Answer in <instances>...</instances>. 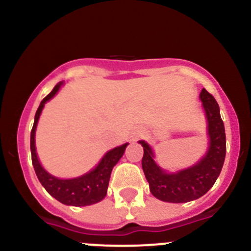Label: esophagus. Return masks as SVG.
<instances>
[{
  "label": "esophagus",
  "instance_id": "34e87169",
  "mask_svg": "<svg viewBox=\"0 0 251 251\" xmlns=\"http://www.w3.org/2000/svg\"><path fill=\"white\" fill-rule=\"evenodd\" d=\"M142 135H143V130H142V128H136L132 132V135H131V137H132V141H136L137 138H140Z\"/></svg>",
  "mask_w": 251,
  "mask_h": 251
}]
</instances>
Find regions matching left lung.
Returning a JSON list of instances; mask_svg holds the SVG:
<instances>
[{
    "label": "left lung",
    "mask_w": 251,
    "mask_h": 251,
    "mask_svg": "<svg viewBox=\"0 0 251 251\" xmlns=\"http://www.w3.org/2000/svg\"><path fill=\"white\" fill-rule=\"evenodd\" d=\"M199 98L206 119L207 149L196 164L170 173L156 163L151 144L143 140L138 141L143 147L142 169L151 193L161 201L187 203L199 199L214 186L224 166L226 133L219 104L205 88L201 90Z\"/></svg>",
    "instance_id": "obj_1"
}]
</instances>
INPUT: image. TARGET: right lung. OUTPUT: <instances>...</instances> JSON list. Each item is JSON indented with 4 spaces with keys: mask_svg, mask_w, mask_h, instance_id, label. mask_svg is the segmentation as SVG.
<instances>
[{
    "mask_svg": "<svg viewBox=\"0 0 251 251\" xmlns=\"http://www.w3.org/2000/svg\"><path fill=\"white\" fill-rule=\"evenodd\" d=\"M64 83V81H60L53 87L50 93H48L41 100L36 114H35L34 126H32L31 135H30L32 165H34L35 173H36L40 183L53 198L57 199L62 204L69 205V206H87V205L100 203L105 198L111 170L124 155L128 143H124L108 151L95 168L81 176L73 177V178H59V177H55L48 173L40 163L39 156H37L35 135H36L37 124H39V119L44 110L45 104L59 92L60 87Z\"/></svg>",
    "mask_w": 251,
    "mask_h": 251,
    "instance_id": "add662e5",
    "label": "right lung"
}]
</instances>
